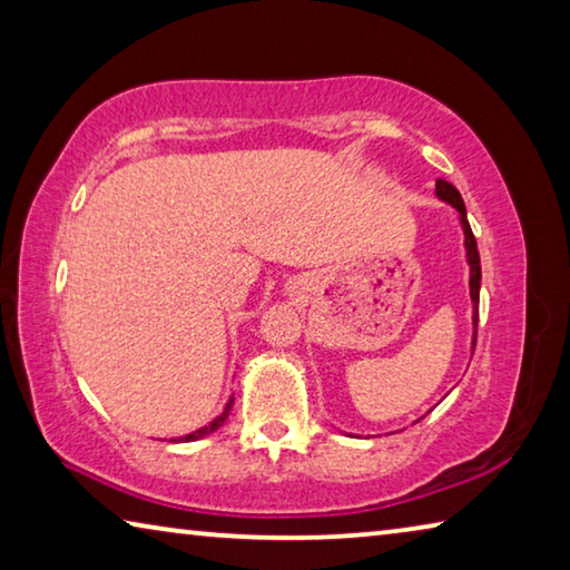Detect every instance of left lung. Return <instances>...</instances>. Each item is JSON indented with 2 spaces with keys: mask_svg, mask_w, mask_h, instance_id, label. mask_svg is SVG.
I'll return each mask as SVG.
<instances>
[{
  "mask_svg": "<svg viewBox=\"0 0 570 570\" xmlns=\"http://www.w3.org/2000/svg\"><path fill=\"white\" fill-rule=\"evenodd\" d=\"M438 188V196L442 200H448L452 208H458L460 220H462V230H465V248H468V262H470V296L472 302H475V316H472V322H475V340H478V302H480V254H478V240L472 236V228L468 224V214H465V204H462V196L460 190L452 186L448 180H438L435 183Z\"/></svg>",
  "mask_w": 570,
  "mask_h": 570,
  "instance_id": "obj_1",
  "label": "left lung"
}]
</instances>
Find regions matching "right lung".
<instances>
[{
    "mask_svg": "<svg viewBox=\"0 0 570 570\" xmlns=\"http://www.w3.org/2000/svg\"><path fill=\"white\" fill-rule=\"evenodd\" d=\"M230 407H234V400H230L228 404H226V410H224V414H220V417H216L214 422L208 424V428H200V430H196V432H190V435H186L183 438V442H193V440H200V438H206V435H210V432H216L220 424H224L226 420H228V414H230Z\"/></svg>",
    "mask_w": 570,
    "mask_h": 570,
    "instance_id": "1",
    "label": "right lung"
}]
</instances>
